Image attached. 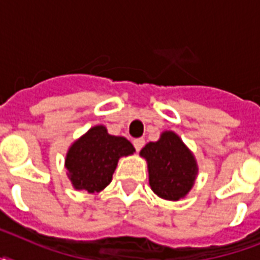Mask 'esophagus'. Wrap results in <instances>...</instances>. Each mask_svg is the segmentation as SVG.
<instances>
[{
    "instance_id": "34e87169",
    "label": "esophagus",
    "mask_w": 260,
    "mask_h": 260,
    "mask_svg": "<svg viewBox=\"0 0 260 260\" xmlns=\"http://www.w3.org/2000/svg\"><path fill=\"white\" fill-rule=\"evenodd\" d=\"M144 143H146V142H144V139H143V138L135 139V140H134L135 150H136V151H138V152H139V151L142 150L143 147H144Z\"/></svg>"
}]
</instances>
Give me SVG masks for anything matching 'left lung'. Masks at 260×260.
<instances>
[{
  "label": "left lung",
  "instance_id": "obj_1",
  "mask_svg": "<svg viewBox=\"0 0 260 260\" xmlns=\"http://www.w3.org/2000/svg\"><path fill=\"white\" fill-rule=\"evenodd\" d=\"M140 155L147 159L150 185L155 194L178 201L189 193L197 175V163L174 132H163L158 142L148 143Z\"/></svg>",
  "mask_w": 260,
  "mask_h": 260
}]
</instances>
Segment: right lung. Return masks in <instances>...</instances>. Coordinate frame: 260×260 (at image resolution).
Wrapping results in <instances>:
<instances>
[{"mask_svg": "<svg viewBox=\"0 0 260 260\" xmlns=\"http://www.w3.org/2000/svg\"><path fill=\"white\" fill-rule=\"evenodd\" d=\"M134 151L125 138L112 136L105 126H93L67 152L66 169L71 183L87 193L101 191L112 181L118 159Z\"/></svg>", "mask_w": 260, "mask_h": 260, "instance_id": "obj_1", "label": "right lung"}]
</instances>
